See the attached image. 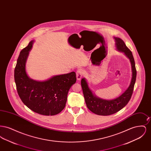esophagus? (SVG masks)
I'll use <instances>...</instances> for the list:
<instances>
[{"instance_id": "34e87169", "label": "esophagus", "mask_w": 151, "mask_h": 151, "mask_svg": "<svg viewBox=\"0 0 151 151\" xmlns=\"http://www.w3.org/2000/svg\"><path fill=\"white\" fill-rule=\"evenodd\" d=\"M83 70L81 68H79L77 71L76 72V79L78 80H80V79H81L83 75Z\"/></svg>"}]
</instances>
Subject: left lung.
Segmentation results:
<instances>
[{"label": "left lung", "instance_id": "1", "mask_svg": "<svg viewBox=\"0 0 151 151\" xmlns=\"http://www.w3.org/2000/svg\"><path fill=\"white\" fill-rule=\"evenodd\" d=\"M114 38L116 50L123 52L129 59L131 65L132 78L129 86L124 92L119 97L111 100H104L97 97L90 89L86 79H81V85L87 108L97 115H111L124 108L128 104L131 97L136 81L137 70L132 52L126 46L122 39L118 37H114Z\"/></svg>", "mask_w": 151, "mask_h": 151}]
</instances>
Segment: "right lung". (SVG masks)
<instances>
[{"label": "right lung", "instance_id": "1", "mask_svg": "<svg viewBox=\"0 0 151 151\" xmlns=\"http://www.w3.org/2000/svg\"><path fill=\"white\" fill-rule=\"evenodd\" d=\"M34 41L23 49L14 68V81L22 102L30 110L44 115L58 114L65 108L68 92L76 78L75 72L53 76L45 81L30 78L26 72V63Z\"/></svg>", "mask_w": 151, "mask_h": 151}]
</instances>
